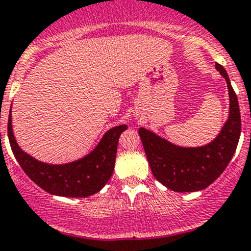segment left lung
<instances>
[{
	"label": "left lung",
	"mask_w": 251,
	"mask_h": 251,
	"mask_svg": "<svg viewBox=\"0 0 251 251\" xmlns=\"http://www.w3.org/2000/svg\"><path fill=\"white\" fill-rule=\"evenodd\" d=\"M216 69L226 80L229 96L228 119L214 141L201 147H181L140 127L138 133L154 177L175 192L206 188L227 168L240 137L239 104L228 74L222 65Z\"/></svg>",
	"instance_id": "left-lung-1"
}]
</instances>
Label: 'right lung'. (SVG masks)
I'll list each match as a JSON object with an SVG mask.
<instances>
[{
	"label": "right lung",
	"instance_id": "obj_1",
	"mask_svg": "<svg viewBox=\"0 0 251 251\" xmlns=\"http://www.w3.org/2000/svg\"><path fill=\"white\" fill-rule=\"evenodd\" d=\"M126 125L111 127L91 153L67 164H47L23 151L12 127V109L8 116V138L14 156L24 173L44 191L53 196L86 198L100 192L113 175L116 149Z\"/></svg>",
	"mask_w": 251,
	"mask_h": 251
}]
</instances>
